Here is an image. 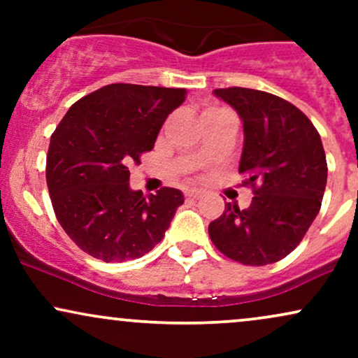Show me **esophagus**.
Instances as JSON below:
<instances>
[{
	"instance_id": "esophagus-1",
	"label": "esophagus",
	"mask_w": 358,
	"mask_h": 358,
	"mask_svg": "<svg viewBox=\"0 0 358 358\" xmlns=\"http://www.w3.org/2000/svg\"><path fill=\"white\" fill-rule=\"evenodd\" d=\"M185 195H187V199H192V200H199L200 196H202V192H200V190H188L187 193H185Z\"/></svg>"
}]
</instances>
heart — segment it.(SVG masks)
I'll list each match as a JSON object with an SVG mask.
<instances>
[{"label":"heart","mask_w":358,"mask_h":358,"mask_svg":"<svg viewBox=\"0 0 358 358\" xmlns=\"http://www.w3.org/2000/svg\"><path fill=\"white\" fill-rule=\"evenodd\" d=\"M212 110H215V109H210V110H205V113H203V114H207V113H212Z\"/></svg>","instance_id":"b5f03b06"}]
</instances>
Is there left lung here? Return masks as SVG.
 Instances as JSON below:
<instances>
[{"label":"left lung","mask_w":358,"mask_h":358,"mask_svg":"<svg viewBox=\"0 0 358 358\" xmlns=\"http://www.w3.org/2000/svg\"><path fill=\"white\" fill-rule=\"evenodd\" d=\"M244 122L239 173L252 188V202L225 210L208 225L224 256L245 266L286 257L303 241L322 207L327 156L313 122L296 106L256 89L213 90Z\"/></svg>","instance_id":"left-lung-1"}]
</instances>
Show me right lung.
I'll return each mask as SVG.
<instances>
[{"mask_svg": "<svg viewBox=\"0 0 358 358\" xmlns=\"http://www.w3.org/2000/svg\"><path fill=\"white\" fill-rule=\"evenodd\" d=\"M185 89L110 84L71 106L53 131L47 187L57 220L89 256L122 262L165 237L183 193L163 187L145 196L129 188V165L151 151Z\"/></svg>", "mask_w": 358, "mask_h": 358, "instance_id": "add662e5", "label": "right lung"}]
</instances>
